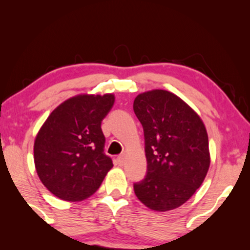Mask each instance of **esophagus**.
<instances>
[{"label":"esophagus","instance_id":"1","mask_svg":"<svg viewBox=\"0 0 250 250\" xmlns=\"http://www.w3.org/2000/svg\"><path fill=\"white\" fill-rule=\"evenodd\" d=\"M125 159H126V155H125V153H123V155L118 156V157H117V163H118V165H121V166L124 165Z\"/></svg>","mask_w":250,"mask_h":250}]
</instances>
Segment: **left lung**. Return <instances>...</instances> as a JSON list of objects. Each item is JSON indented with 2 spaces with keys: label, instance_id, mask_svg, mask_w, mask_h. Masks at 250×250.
<instances>
[{
  "label": "left lung",
  "instance_id": "obj_1",
  "mask_svg": "<svg viewBox=\"0 0 250 250\" xmlns=\"http://www.w3.org/2000/svg\"><path fill=\"white\" fill-rule=\"evenodd\" d=\"M133 109L145 132L146 158V175L134 184V192L150 209H175L193 196L209 169L203 119L166 90L140 93Z\"/></svg>",
  "mask_w": 250,
  "mask_h": 250
}]
</instances>
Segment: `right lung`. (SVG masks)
Here are the masks:
<instances>
[{"instance_id": "1", "label": "right lung", "mask_w": 250, "mask_h": 250, "mask_svg": "<svg viewBox=\"0 0 250 250\" xmlns=\"http://www.w3.org/2000/svg\"><path fill=\"white\" fill-rule=\"evenodd\" d=\"M114 102L112 93L77 94L58 105L40 128L34 142L36 173L59 199H86L114 166L104 153L101 129Z\"/></svg>"}]
</instances>
